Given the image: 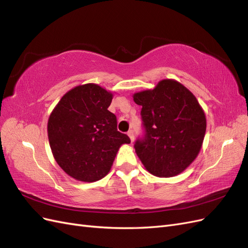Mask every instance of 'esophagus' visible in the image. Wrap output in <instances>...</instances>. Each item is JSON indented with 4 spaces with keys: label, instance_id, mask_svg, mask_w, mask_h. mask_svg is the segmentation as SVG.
<instances>
[{
    "label": "esophagus",
    "instance_id": "obj_1",
    "mask_svg": "<svg viewBox=\"0 0 248 248\" xmlns=\"http://www.w3.org/2000/svg\"><path fill=\"white\" fill-rule=\"evenodd\" d=\"M127 136H128V137L130 138V140H131V142H133V140H134V136H133V131H132V130H129L128 132H127Z\"/></svg>",
    "mask_w": 248,
    "mask_h": 248
}]
</instances>
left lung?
Returning a JSON list of instances; mask_svg holds the SVG:
<instances>
[{"label": "left lung", "instance_id": "obj_1", "mask_svg": "<svg viewBox=\"0 0 248 248\" xmlns=\"http://www.w3.org/2000/svg\"><path fill=\"white\" fill-rule=\"evenodd\" d=\"M141 106L146 136L134 149L145 169L156 177L181 174L197 158L206 133V115L188 89L162 79L154 89L133 94Z\"/></svg>", "mask_w": 248, "mask_h": 248}]
</instances>
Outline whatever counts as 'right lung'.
<instances>
[{
	"mask_svg": "<svg viewBox=\"0 0 248 248\" xmlns=\"http://www.w3.org/2000/svg\"><path fill=\"white\" fill-rule=\"evenodd\" d=\"M112 94L99 85H79L67 92L50 112L47 136L54 158L67 175L81 182L106 177L120 147L130 139L117 130L108 108Z\"/></svg>",
	"mask_w": 248,
	"mask_h": 248,
	"instance_id": "1",
	"label": "right lung"
}]
</instances>
